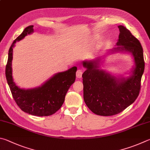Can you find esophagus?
I'll use <instances>...</instances> for the list:
<instances>
[{
	"instance_id": "esophagus-1",
	"label": "esophagus",
	"mask_w": 150,
	"mask_h": 150,
	"mask_svg": "<svg viewBox=\"0 0 150 150\" xmlns=\"http://www.w3.org/2000/svg\"><path fill=\"white\" fill-rule=\"evenodd\" d=\"M83 72V69H78L77 70V72H76V76H77V78H81V77H82Z\"/></svg>"
}]
</instances>
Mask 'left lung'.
<instances>
[{
	"mask_svg": "<svg viewBox=\"0 0 150 150\" xmlns=\"http://www.w3.org/2000/svg\"><path fill=\"white\" fill-rule=\"evenodd\" d=\"M117 50L130 52L134 58L133 75L119 82L117 79L98 69V60L84 62L86 70L82 75L84 102L94 113L102 116L117 115L132 104L138 96L144 71L143 48L139 40L124 26H118Z\"/></svg>",
	"mask_w": 150,
	"mask_h": 150,
	"instance_id": "1",
	"label": "left lung"
}]
</instances>
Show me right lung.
Returning <instances> with one entry per match:
<instances>
[{
    "label": "right lung",
    "instance_id": "1",
    "mask_svg": "<svg viewBox=\"0 0 150 150\" xmlns=\"http://www.w3.org/2000/svg\"><path fill=\"white\" fill-rule=\"evenodd\" d=\"M33 25H29L13 40L8 51L6 66V78L13 100L24 112L36 116H49L55 113L62 107L67 92L75 82L77 67L59 73L39 88L31 90L20 89L13 82L12 73L13 47L16 41L23 39L33 31Z\"/></svg>",
    "mask_w": 150,
    "mask_h": 150
}]
</instances>
